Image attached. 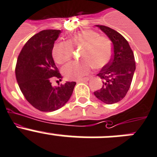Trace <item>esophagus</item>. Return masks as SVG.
<instances>
[{"mask_svg":"<svg viewBox=\"0 0 157 157\" xmlns=\"http://www.w3.org/2000/svg\"><path fill=\"white\" fill-rule=\"evenodd\" d=\"M89 80V78H83V79H80V80H77V83H80V82H87Z\"/></svg>","mask_w":157,"mask_h":157,"instance_id":"34e87169","label":"esophagus"}]
</instances>
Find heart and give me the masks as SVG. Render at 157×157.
Masks as SVG:
<instances>
[{"label": "heart", "mask_w": 157, "mask_h": 157, "mask_svg": "<svg viewBox=\"0 0 157 157\" xmlns=\"http://www.w3.org/2000/svg\"><path fill=\"white\" fill-rule=\"evenodd\" d=\"M82 47L80 58L83 61H73L63 67V74L68 80H80L90 72L92 67L101 69L112 57V45L109 39L100 36L91 29H84L72 36L67 42L55 44L52 54L59 64L68 61L73 55V48Z\"/></svg>", "instance_id": "1"}]
</instances>
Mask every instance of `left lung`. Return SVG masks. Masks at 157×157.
Masks as SVG:
<instances>
[{"instance_id":"obj_1","label":"left lung","mask_w":157,"mask_h":157,"mask_svg":"<svg viewBox=\"0 0 157 157\" xmlns=\"http://www.w3.org/2000/svg\"><path fill=\"white\" fill-rule=\"evenodd\" d=\"M113 44V57L97 74L103 80L102 87L94 92L104 103L112 105L126 95L136 70L134 54L126 39L114 29L97 25Z\"/></svg>"}]
</instances>
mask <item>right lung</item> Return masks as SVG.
<instances>
[{
  "mask_svg": "<svg viewBox=\"0 0 157 157\" xmlns=\"http://www.w3.org/2000/svg\"><path fill=\"white\" fill-rule=\"evenodd\" d=\"M60 30L41 31L32 36L19 54L15 68L17 82L26 100L41 112L59 109L70 98L76 82L67 81L52 86V80L61 81L62 75L52 56Z\"/></svg>",
  "mask_w": 157,
  "mask_h": 157,
  "instance_id": "right-lung-1",
  "label": "right lung"
}]
</instances>
